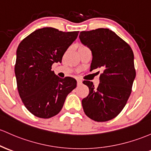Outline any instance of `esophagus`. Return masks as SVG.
Instances as JSON below:
<instances>
[{
  "label": "esophagus",
  "mask_w": 151,
  "mask_h": 151,
  "mask_svg": "<svg viewBox=\"0 0 151 151\" xmlns=\"http://www.w3.org/2000/svg\"><path fill=\"white\" fill-rule=\"evenodd\" d=\"M82 84V80L81 79H77V84Z\"/></svg>",
  "instance_id": "1"
}]
</instances>
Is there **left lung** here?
Masks as SVG:
<instances>
[{
    "instance_id": "8db88e82",
    "label": "left lung",
    "mask_w": 151,
    "mask_h": 151,
    "mask_svg": "<svg viewBox=\"0 0 151 151\" xmlns=\"http://www.w3.org/2000/svg\"><path fill=\"white\" fill-rule=\"evenodd\" d=\"M79 39L92 54L90 71L101 68L100 84L84 81L89 87L82 101L84 113L97 122L115 118L122 110L132 91L135 78L134 54L130 46L108 29L82 31Z\"/></svg>"
}]
</instances>
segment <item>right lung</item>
<instances>
[{"mask_svg": "<svg viewBox=\"0 0 151 151\" xmlns=\"http://www.w3.org/2000/svg\"><path fill=\"white\" fill-rule=\"evenodd\" d=\"M78 34L43 28L29 34L18 46L14 69L17 88L25 107L36 117L57 115L67 96L77 87L75 79L60 78L51 71V66L62 62Z\"/></svg>", "mask_w": 151, "mask_h": 151, "instance_id": "1", "label": "right lung"}]
</instances>
